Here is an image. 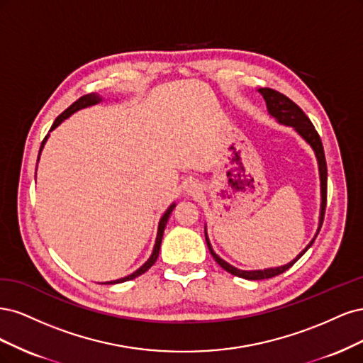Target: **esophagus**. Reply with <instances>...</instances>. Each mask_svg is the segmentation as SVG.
Returning <instances> with one entry per match:
<instances>
[{
  "label": "esophagus",
  "instance_id": "obj_1",
  "mask_svg": "<svg viewBox=\"0 0 363 363\" xmlns=\"http://www.w3.org/2000/svg\"><path fill=\"white\" fill-rule=\"evenodd\" d=\"M199 190H201V189H199V185H197L196 182H190L189 185H186V189H185V191L189 193L190 196L197 194V193H199Z\"/></svg>",
  "mask_w": 363,
  "mask_h": 363
}]
</instances>
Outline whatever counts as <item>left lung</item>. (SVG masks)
<instances>
[{"mask_svg":"<svg viewBox=\"0 0 363 363\" xmlns=\"http://www.w3.org/2000/svg\"><path fill=\"white\" fill-rule=\"evenodd\" d=\"M259 93L264 96L265 102H267V108L268 113H270L273 118L282 125H288L292 126L294 130L306 140V142L311 145V147L315 152V157H317L318 161V170H320V181H321V211H320V225H318V230L315 233L313 240L306 245V249L303 250L300 255H297V258L294 261H291L286 265L282 267H276V268H265V270H252V272H244V270H238L233 265L228 264L226 261H223L220 258V256L213 250L211 247V242L208 240L206 235V230H205V240L208 244V249L211 252L213 258L216 259V262L226 270L228 273L233 274V276H238L242 279H249V280H261V279H270L274 276L282 274L284 272H286L288 268H291L294 265L303 255L306 253V250L311 247L313 244L315 238H317L318 232L323 226V220H324V213H325V202H327V164H325V157H324V149H323V143H321V138L315 130V126L312 125V122L309 121L308 116L303 113V110L298 107L296 102H292L288 96L282 95V93H279L277 90L273 89H259Z\"/></svg>","mask_w":363,"mask_h":363,"instance_id":"obj_1","label":"left lung"}]
</instances>
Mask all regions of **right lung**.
I'll return each instance as SVG.
<instances>
[{"label":"right lung","mask_w":363,"mask_h":363,"mask_svg":"<svg viewBox=\"0 0 363 363\" xmlns=\"http://www.w3.org/2000/svg\"><path fill=\"white\" fill-rule=\"evenodd\" d=\"M102 101V98H99V95H96V93H89V95H84V96H81L78 101H75L71 107L69 108H66L60 116H58V118L54 121V123H52V126H51V131L54 130V128H57L58 125H60L65 119H67L69 116L71 114H74L75 111H78V110H81V108H86V107H90V105H95V104H98V102H101ZM50 135V134H48ZM48 135H46L45 138H43V142H42V145H40V150H39V155H40V152H42V149H43V146H45V142H46V138H48ZM38 161H39V158H38ZM173 208H174V203H172L170 206H169V209L167 211L164 213V216L161 217V220H160V225H158V233H157V241H155V245H154V252H152V255H150V258L138 268L137 272H134L133 274H130V276H126V277H122V279H118V280H111V282H104V284H107V285H113V284H121V282H126V280H131V279H135V277H138L140 274H143L145 272H147L149 268L155 264V261H157V258H158V253H160V247H161V240H162V233H164V229H166V225H167V220H169V217H170V214H172V211H173Z\"/></svg>","instance_id":"add662e5"}]
</instances>
